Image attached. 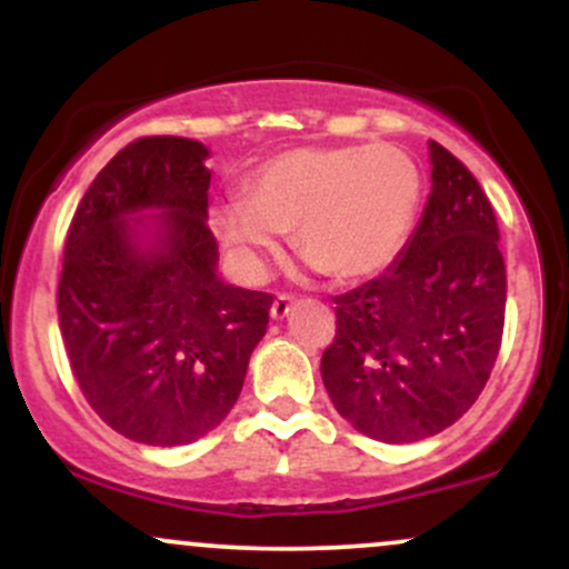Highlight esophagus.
Wrapping results in <instances>:
<instances>
[{
    "label": "esophagus",
    "mask_w": 569,
    "mask_h": 569,
    "mask_svg": "<svg viewBox=\"0 0 569 569\" xmlns=\"http://www.w3.org/2000/svg\"><path fill=\"white\" fill-rule=\"evenodd\" d=\"M291 307H293V299L286 297V293H280V297H276V302H272V307H270V318L272 321H283V318L291 312Z\"/></svg>",
    "instance_id": "esophagus-1"
}]
</instances>
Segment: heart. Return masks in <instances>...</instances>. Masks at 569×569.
I'll return each mask as SVG.
<instances>
[{"instance_id": "heart-1", "label": "heart", "mask_w": 569, "mask_h": 569, "mask_svg": "<svg viewBox=\"0 0 569 569\" xmlns=\"http://www.w3.org/2000/svg\"><path fill=\"white\" fill-rule=\"evenodd\" d=\"M422 202V171L393 143L299 147L264 162L243 198L211 208V227L248 280L293 232L305 262L350 283L377 276L401 253Z\"/></svg>"}]
</instances>
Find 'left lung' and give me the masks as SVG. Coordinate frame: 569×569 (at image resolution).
<instances>
[{"label": "left lung", "mask_w": 569, "mask_h": 569, "mask_svg": "<svg viewBox=\"0 0 569 569\" xmlns=\"http://www.w3.org/2000/svg\"><path fill=\"white\" fill-rule=\"evenodd\" d=\"M430 194L380 278L337 297L321 358L331 403L358 433L415 443L455 426L489 380L506 316L498 219L473 173L428 141Z\"/></svg>", "instance_id": "8db88e82"}]
</instances>
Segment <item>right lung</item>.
Returning <instances> with one entry per match:
<instances>
[{"instance_id": "obj_1", "label": "right lung", "mask_w": 569, "mask_h": 569, "mask_svg": "<svg viewBox=\"0 0 569 569\" xmlns=\"http://www.w3.org/2000/svg\"><path fill=\"white\" fill-rule=\"evenodd\" d=\"M206 143L149 136L71 219L58 321L93 411L130 441L184 447L230 415L272 297L219 278Z\"/></svg>"}]
</instances>
